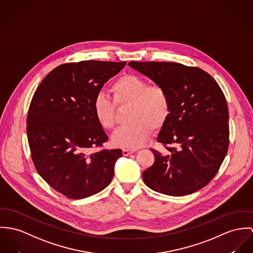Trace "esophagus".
<instances>
[{"instance_id":"esophagus-1","label":"esophagus","mask_w":253,"mask_h":253,"mask_svg":"<svg viewBox=\"0 0 253 253\" xmlns=\"http://www.w3.org/2000/svg\"><path fill=\"white\" fill-rule=\"evenodd\" d=\"M136 150L135 149H127V148H124L123 150H122V153H123V155L124 156H128L130 155V154H132V153H134Z\"/></svg>"}]
</instances>
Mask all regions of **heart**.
I'll list each match as a JSON object with an SVG mask.
<instances>
[{"label": "heart", "mask_w": 253, "mask_h": 253, "mask_svg": "<svg viewBox=\"0 0 253 253\" xmlns=\"http://www.w3.org/2000/svg\"><path fill=\"white\" fill-rule=\"evenodd\" d=\"M114 102L99 92L92 102V110L99 125L111 130L116 125L117 106L128 105L126 119L113 135V143L129 148L142 145L151 136L153 129L162 128L171 112V98L166 86L149 84L146 80L133 74L122 75L110 88Z\"/></svg>", "instance_id": "b5f03b06"}]
</instances>
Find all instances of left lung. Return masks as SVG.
<instances>
[{"label": "left lung", "mask_w": 253, "mask_h": 253, "mask_svg": "<svg viewBox=\"0 0 253 253\" xmlns=\"http://www.w3.org/2000/svg\"><path fill=\"white\" fill-rule=\"evenodd\" d=\"M132 68L167 87L171 112L151 148L155 162L143 173L146 186L164 195H191L218 171L229 145L225 96L206 71L178 62L130 61Z\"/></svg>", "instance_id": "1"}]
</instances>
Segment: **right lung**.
<instances>
[{
  "instance_id": "add662e5",
  "label": "right lung",
  "mask_w": 253,
  "mask_h": 253,
  "mask_svg": "<svg viewBox=\"0 0 253 253\" xmlns=\"http://www.w3.org/2000/svg\"><path fill=\"white\" fill-rule=\"evenodd\" d=\"M125 65L101 60L61 64L43 79L31 101L27 135L35 168L70 199L104 190L122 157L121 149L89 152L109 139L94 117L93 99Z\"/></svg>"
}]
</instances>
